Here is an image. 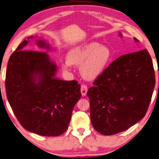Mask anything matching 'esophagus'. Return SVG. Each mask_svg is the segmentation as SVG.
<instances>
[{
	"label": "esophagus",
	"instance_id": "34e87169",
	"mask_svg": "<svg viewBox=\"0 0 159 159\" xmlns=\"http://www.w3.org/2000/svg\"><path fill=\"white\" fill-rule=\"evenodd\" d=\"M80 90H81L82 95L85 96L87 95V87L85 84H82L81 86V89H80Z\"/></svg>",
	"mask_w": 159,
	"mask_h": 159
}]
</instances>
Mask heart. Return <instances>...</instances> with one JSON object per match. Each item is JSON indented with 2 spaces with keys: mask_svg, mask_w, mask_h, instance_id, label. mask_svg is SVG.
I'll use <instances>...</instances> for the list:
<instances>
[{
  "mask_svg": "<svg viewBox=\"0 0 159 159\" xmlns=\"http://www.w3.org/2000/svg\"><path fill=\"white\" fill-rule=\"evenodd\" d=\"M66 58L61 62L64 70H69L72 64L81 65L80 72L82 77L93 80L107 68L111 59V51L107 46L89 42L72 48L67 53Z\"/></svg>",
  "mask_w": 159,
  "mask_h": 159,
  "instance_id": "obj_1",
  "label": "heart"
}]
</instances>
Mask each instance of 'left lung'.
I'll use <instances>...</instances> for the list:
<instances>
[{
	"mask_svg": "<svg viewBox=\"0 0 159 159\" xmlns=\"http://www.w3.org/2000/svg\"><path fill=\"white\" fill-rule=\"evenodd\" d=\"M154 87L153 62L147 49L118 57L87 91L94 128L111 135L135 125L146 115Z\"/></svg>",
	"mask_w": 159,
	"mask_h": 159,
	"instance_id": "8db88e82",
	"label": "left lung"
}]
</instances>
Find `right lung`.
Segmentation results:
<instances>
[{"instance_id":"right-lung-1","label":"right lung","mask_w":159,"mask_h":159,"mask_svg":"<svg viewBox=\"0 0 159 159\" xmlns=\"http://www.w3.org/2000/svg\"><path fill=\"white\" fill-rule=\"evenodd\" d=\"M32 38L20 43L9 58L6 96L25 129L43 136H58L67 130L73 108L81 98L80 84L56 77L57 66L47 52L26 50ZM36 45L51 49L43 39L36 41Z\"/></svg>"}]
</instances>
